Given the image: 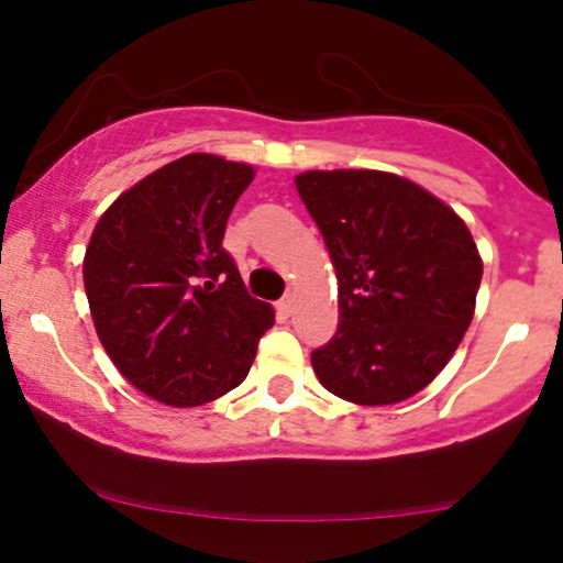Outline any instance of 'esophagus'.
<instances>
[{
	"label": "esophagus",
	"instance_id": "esophagus-1",
	"mask_svg": "<svg viewBox=\"0 0 563 563\" xmlns=\"http://www.w3.org/2000/svg\"><path fill=\"white\" fill-rule=\"evenodd\" d=\"M294 307H296L294 296H283V299L277 301V312H280V314H290V312H294Z\"/></svg>",
	"mask_w": 563,
	"mask_h": 563
}]
</instances>
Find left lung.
<instances>
[{
  "mask_svg": "<svg viewBox=\"0 0 563 563\" xmlns=\"http://www.w3.org/2000/svg\"><path fill=\"white\" fill-rule=\"evenodd\" d=\"M296 190L339 280V331L312 352L314 376L354 405L410 399L474 320L482 256L466 222L391 172H303Z\"/></svg>",
  "mask_w": 563,
  "mask_h": 563,
  "instance_id": "1",
  "label": "left lung"
}]
</instances>
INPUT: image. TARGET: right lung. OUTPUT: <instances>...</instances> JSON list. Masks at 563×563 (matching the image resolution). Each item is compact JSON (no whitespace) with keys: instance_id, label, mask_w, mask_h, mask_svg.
Instances as JSON below:
<instances>
[{"instance_id":"obj_1","label":"right lung","mask_w":563,"mask_h":563,"mask_svg":"<svg viewBox=\"0 0 563 563\" xmlns=\"http://www.w3.org/2000/svg\"><path fill=\"white\" fill-rule=\"evenodd\" d=\"M254 166L190 153L121 192L95 224L84 290L100 344L134 389L198 407L249 376L275 309L222 249Z\"/></svg>"}]
</instances>
